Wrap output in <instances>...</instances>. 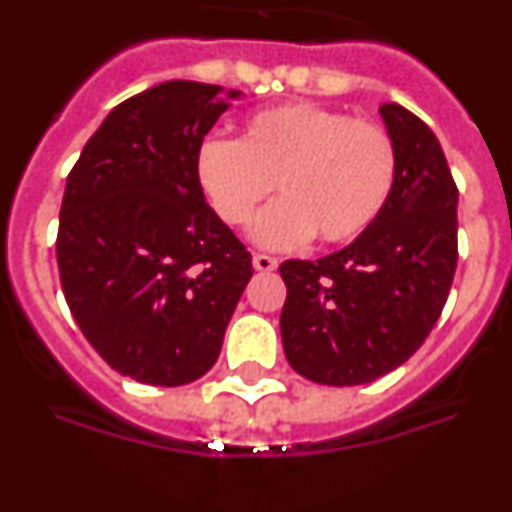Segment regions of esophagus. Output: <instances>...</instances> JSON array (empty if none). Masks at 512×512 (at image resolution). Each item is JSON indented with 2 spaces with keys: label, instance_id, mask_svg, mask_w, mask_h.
I'll use <instances>...</instances> for the list:
<instances>
[{
  "label": "esophagus",
  "instance_id": "esophagus-1",
  "mask_svg": "<svg viewBox=\"0 0 512 512\" xmlns=\"http://www.w3.org/2000/svg\"><path fill=\"white\" fill-rule=\"evenodd\" d=\"M253 269L274 271L277 269V259H274V256H266V253H256V256H253Z\"/></svg>",
  "mask_w": 512,
  "mask_h": 512
}]
</instances>
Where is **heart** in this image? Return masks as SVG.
<instances>
[{"label":"heart","mask_w":512,"mask_h":512,"mask_svg":"<svg viewBox=\"0 0 512 512\" xmlns=\"http://www.w3.org/2000/svg\"><path fill=\"white\" fill-rule=\"evenodd\" d=\"M202 194L228 225H246L277 182L282 194L253 223L266 248L318 235L348 243L372 228L395 189L397 146L374 120L310 102L253 112L241 140L207 138L194 156Z\"/></svg>","instance_id":"1"}]
</instances>
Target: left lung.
Wrapping results in <instances>:
<instances>
[{
  "label": "left lung",
  "mask_w": 512,
  "mask_h": 512,
  "mask_svg": "<svg viewBox=\"0 0 512 512\" xmlns=\"http://www.w3.org/2000/svg\"><path fill=\"white\" fill-rule=\"evenodd\" d=\"M397 146L382 215L341 251L279 266L284 354L310 382L354 387L392 372L423 346L456 271V192L441 143L420 117L379 107Z\"/></svg>",
  "instance_id": "obj_1"
}]
</instances>
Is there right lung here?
I'll return each mask as SVG.
<instances>
[{
    "mask_svg": "<svg viewBox=\"0 0 512 512\" xmlns=\"http://www.w3.org/2000/svg\"><path fill=\"white\" fill-rule=\"evenodd\" d=\"M164 81L117 104L66 179L63 297L115 372L179 387L212 369L253 277L251 253L205 202L194 156L241 92Z\"/></svg>",
    "mask_w": 512,
    "mask_h": 512,
    "instance_id": "1",
    "label": "right lung"
}]
</instances>
